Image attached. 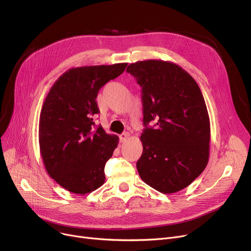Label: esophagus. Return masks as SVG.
<instances>
[{
  "mask_svg": "<svg viewBox=\"0 0 251 251\" xmlns=\"http://www.w3.org/2000/svg\"><path fill=\"white\" fill-rule=\"evenodd\" d=\"M130 136V134L128 133V132H125V133H122L121 135H120V141L121 142H123V141H125L128 137Z\"/></svg>",
  "mask_w": 251,
  "mask_h": 251,
  "instance_id": "esophagus-1",
  "label": "esophagus"
}]
</instances>
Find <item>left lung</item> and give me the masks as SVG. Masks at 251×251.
<instances>
[{
	"label": "left lung",
	"instance_id": "obj_1",
	"mask_svg": "<svg viewBox=\"0 0 251 251\" xmlns=\"http://www.w3.org/2000/svg\"><path fill=\"white\" fill-rule=\"evenodd\" d=\"M141 86L143 151L136 163L142 181L159 192H178L199 177L209 156L210 123L201 90L179 65L162 60L130 64Z\"/></svg>",
	"mask_w": 251,
	"mask_h": 251
}]
</instances>
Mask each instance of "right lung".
Masks as SVG:
<instances>
[{"instance_id":"add662e5","label":"right lung","mask_w":251,"mask_h":251,"mask_svg":"<svg viewBox=\"0 0 251 251\" xmlns=\"http://www.w3.org/2000/svg\"><path fill=\"white\" fill-rule=\"evenodd\" d=\"M127 63L83 66L63 73L44 101L38 125L39 151L48 174L66 190L86 194L104 183V165L119 143L117 135L95 127L97 98Z\"/></svg>"}]
</instances>
